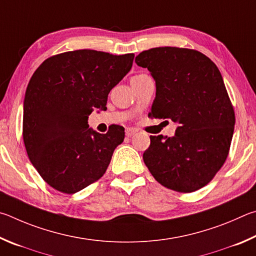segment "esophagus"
Instances as JSON below:
<instances>
[{
  "instance_id": "34e87169",
  "label": "esophagus",
  "mask_w": 256,
  "mask_h": 256,
  "mask_svg": "<svg viewBox=\"0 0 256 256\" xmlns=\"http://www.w3.org/2000/svg\"><path fill=\"white\" fill-rule=\"evenodd\" d=\"M137 132H138V130L136 128H132V127L126 128V136H127V137H132L134 135H136Z\"/></svg>"
}]
</instances>
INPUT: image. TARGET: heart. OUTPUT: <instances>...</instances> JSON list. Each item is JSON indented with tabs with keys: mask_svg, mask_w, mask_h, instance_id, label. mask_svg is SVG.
<instances>
[{
	"mask_svg": "<svg viewBox=\"0 0 256 256\" xmlns=\"http://www.w3.org/2000/svg\"><path fill=\"white\" fill-rule=\"evenodd\" d=\"M142 75H144V74H140V75H135V76H134V78H140V76H142Z\"/></svg>",
	"mask_w": 256,
	"mask_h": 256,
	"instance_id": "obj_1",
	"label": "heart"
}]
</instances>
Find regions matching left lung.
Listing matches in <instances>:
<instances>
[{"instance_id": "left-lung-1", "label": "left lung", "mask_w": 256, "mask_h": 256, "mask_svg": "<svg viewBox=\"0 0 256 256\" xmlns=\"http://www.w3.org/2000/svg\"><path fill=\"white\" fill-rule=\"evenodd\" d=\"M135 60L156 82L150 118L178 124L174 137L150 136L142 155L146 166L168 189H201L225 163L234 134L235 112L220 72L209 57L189 48H152Z\"/></svg>"}]
</instances>
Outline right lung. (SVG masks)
Here are the masks:
<instances>
[{
	"mask_svg": "<svg viewBox=\"0 0 256 256\" xmlns=\"http://www.w3.org/2000/svg\"><path fill=\"white\" fill-rule=\"evenodd\" d=\"M134 54L66 52L47 58L31 76L24 104L22 136L30 162L54 189L73 194L106 173L124 128L106 134L88 128L96 109L130 70Z\"/></svg>",
	"mask_w": 256,
	"mask_h": 256,
	"instance_id": "obj_1",
	"label": "right lung"
}]
</instances>
